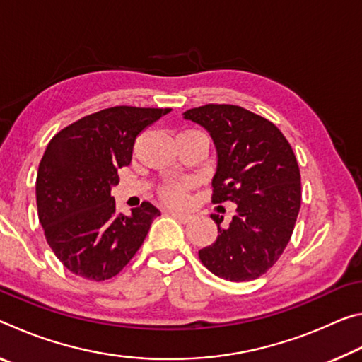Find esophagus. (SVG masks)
Instances as JSON below:
<instances>
[{
	"instance_id": "1",
	"label": "esophagus",
	"mask_w": 362,
	"mask_h": 362,
	"mask_svg": "<svg viewBox=\"0 0 362 362\" xmlns=\"http://www.w3.org/2000/svg\"><path fill=\"white\" fill-rule=\"evenodd\" d=\"M170 216H173L174 218H177L179 220V222H182V223H187V222H189V220L193 218V216L192 214H187V212H179V211H170L169 212Z\"/></svg>"
}]
</instances>
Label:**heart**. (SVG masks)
I'll return each mask as SVG.
<instances>
[{"label": "heart", "instance_id": "b5f03b06", "mask_svg": "<svg viewBox=\"0 0 362 362\" xmlns=\"http://www.w3.org/2000/svg\"><path fill=\"white\" fill-rule=\"evenodd\" d=\"M189 132H196V131H189ZM187 189H188V183L185 182H170L159 188V196H161V199L166 201L168 204L179 206L187 199Z\"/></svg>", "mask_w": 362, "mask_h": 362}]
</instances>
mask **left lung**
<instances>
[{"mask_svg":"<svg viewBox=\"0 0 362 362\" xmlns=\"http://www.w3.org/2000/svg\"><path fill=\"white\" fill-rule=\"evenodd\" d=\"M183 118L204 127L216 146L212 203L236 204L225 228L223 217L212 216L218 236L199 259L222 279H257L284 252L296 225L302 199L296 155L273 122L241 107L209 103Z\"/></svg>","mask_w":362,"mask_h":362,"instance_id":"left-lung-1","label":"left lung"}]
</instances>
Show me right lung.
<instances>
[{
    "mask_svg": "<svg viewBox=\"0 0 362 362\" xmlns=\"http://www.w3.org/2000/svg\"><path fill=\"white\" fill-rule=\"evenodd\" d=\"M169 108L113 107L84 116L47 144L36 175L40 223L66 269L90 281L118 274L142 246L159 209L116 212L112 188L136 139Z\"/></svg>",
    "mask_w": 362,
    "mask_h": 362,
    "instance_id": "add662e5",
    "label": "right lung"
}]
</instances>
